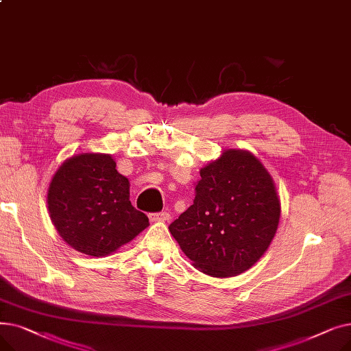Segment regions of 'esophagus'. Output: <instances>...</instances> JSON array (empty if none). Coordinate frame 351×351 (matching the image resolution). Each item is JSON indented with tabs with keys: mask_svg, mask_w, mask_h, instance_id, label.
I'll return each mask as SVG.
<instances>
[{
	"mask_svg": "<svg viewBox=\"0 0 351 351\" xmlns=\"http://www.w3.org/2000/svg\"><path fill=\"white\" fill-rule=\"evenodd\" d=\"M149 219L152 222H168L171 219V213L169 212H156V213H151Z\"/></svg>",
	"mask_w": 351,
	"mask_h": 351,
	"instance_id": "34e87169",
	"label": "esophagus"
}]
</instances>
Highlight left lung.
I'll return each mask as SVG.
<instances>
[{"label": "left lung", "mask_w": 351, "mask_h": 351, "mask_svg": "<svg viewBox=\"0 0 351 351\" xmlns=\"http://www.w3.org/2000/svg\"><path fill=\"white\" fill-rule=\"evenodd\" d=\"M279 219L280 202L265 166L250 152L228 149L200 169L193 205L169 230L196 269L230 278L261 259Z\"/></svg>", "instance_id": "obj_1"}]
</instances>
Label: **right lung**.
<instances>
[{
    "instance_id": "1",
    "label": "right lung",
    "mask_w": 351,
    "mask_h": 351,
    "mask_svg": "<svg viewBox=\"0 0 351 351\" xmlns=\"http://www.w3.org/2000/svg\"><path fill=\"white\" fill-rule=\"evenodd\" d=\"M109 155L80 154L65 160L48 191L51 220L64 241L102 257L131 242L149 219L129 200V182Z\"/></svg>"
}]
</instances>
